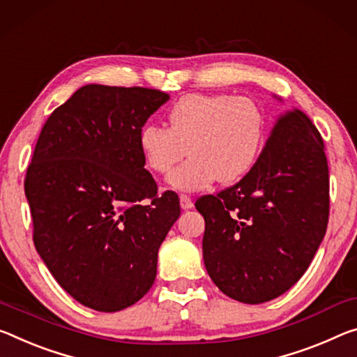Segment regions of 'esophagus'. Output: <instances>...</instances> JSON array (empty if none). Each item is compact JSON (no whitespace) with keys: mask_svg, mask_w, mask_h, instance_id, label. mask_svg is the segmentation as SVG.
Here are the masks:
<instances>
[{"mask_svg":"<svg viewBox=\"0 0 357 357\" xmlns=\"http://www.w3.org/2000/svg\"><path fill=\"white\" fill-rule=\"evenodd\" d=\"M179 202H181V208H183V209H190L192 206H194V202H192L190 197L185 195V194L179 195Z\"/></svg>","mask_w":357,"mask_h":357,"instance_id":"esophagus-1","label":"esophagus"}]
</instances>
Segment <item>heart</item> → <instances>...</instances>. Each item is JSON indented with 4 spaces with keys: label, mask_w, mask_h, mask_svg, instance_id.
<instances>
[{
    "label": "heart",
    "mask_w": 357,
    "mask_h": 357,
    "mask_svg": "<svg viewBox=\"0 0 357 357\" xmlns=\"http://www.w3.org/2000/svg\"><path fill=\"white\" fill-rule=\"evenodd\" d=\"M260 106L248 97L192 93L168 111V128L141 127L138 146L146 167L165 174L188 154L190 157L169 174L179 190H200L214 181L234 183L256 165L265 141Z\"/></svg>",
    "instance_id": "obj_1"
}]
</instances>
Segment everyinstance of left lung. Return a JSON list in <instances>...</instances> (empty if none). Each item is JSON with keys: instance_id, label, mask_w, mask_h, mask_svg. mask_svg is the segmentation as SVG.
Wrapping results in <instances>:
<instances>
[{"instance_id": "left-lung-1", "label": "left lung", "mask_w": 357, "mask_h": 357, "mask_svg": "<svg viewBox=\"0 0 357 357\" xmlns=\"http://www.w3.org/2000/svg\"><path fill=\"white\" fill-rule=\"evenodd\" d=\"M195 208L205 218L206 271L225 296L256 305L289 291L329 222V167L318 128L303 111H284L251 172L200 197Z\"/></svg>"}]
</instances>
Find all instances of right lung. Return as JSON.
<instances>
[{"mask_svg":"<svg viewBox=\"0 0 357 357\" xmlns=\"http://www.w3.org/2000/svg\"><path fill=\"white\" fill-rule=\"evenodd\" d=\"M169 98L90 84L54 109L26 168L33 243L79 303L119 311L154 284L157 252L181 214L144 168L139 128Z\"/></svg>","mask_w":357,"mask_h":357,"instance_id":"obj_1","label":"right lung"}]
</instances>
